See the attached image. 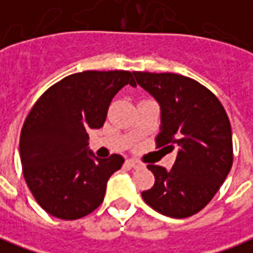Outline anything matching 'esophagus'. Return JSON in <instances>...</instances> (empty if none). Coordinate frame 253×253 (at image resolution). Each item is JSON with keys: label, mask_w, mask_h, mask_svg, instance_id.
I'll return each mask as SVG.
<instances>
[{"label": "esophagus", "mask_w": 253, "mask_h": 253, "mask_svg": "<svg viewBox=\"0 0 253 253\" xmlns=\"http://www.w3.org/2000/svg\"><path fill=\"white\" fill-rule=\"evenodd\" d=\"M126 165L127 167H131V168H138V167H141V164L138 163V161H135V160H127L126 161Z\"/></svg>", "instance_id": "34e87169"}]
</instances>
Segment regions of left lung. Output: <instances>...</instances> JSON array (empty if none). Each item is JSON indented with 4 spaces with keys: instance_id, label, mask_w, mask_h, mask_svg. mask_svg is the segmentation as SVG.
Instances as JSON below:
<instances>
[{
    "instance_id": "left-lung-1",
    "label": "left lung",
    "mask_w": 253,
    "mask_h": 253,
    "mask_svg": "<svg viewBox=\"0 0 253 253\" xmlns=\"http://www.w3.org/2000/svg\"><path fill=\"white\" fill-rule=\"evenodd\" d=\"M132 74L161 108L157 148H177L169 170L148 165L156 181L142 192L143 201L167 217H191L214 198L233 164L226 111L215 94L190 77L175 73Z\"/></svg>"
}]
</instances>
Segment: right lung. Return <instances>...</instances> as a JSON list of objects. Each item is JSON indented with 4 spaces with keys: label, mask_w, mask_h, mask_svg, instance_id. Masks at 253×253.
I'll use <instances>...</instances> for the list:
<instances>
[{
    "label": "right lung",
    "mask_w": 253,
    "mask_h": 253,
    "mask_svg": "<svg viewBox=\"0 0 253 253\" xmlns=\"http://www.w3.org/2000/svg\"><path fill=\"white\" fill-rule=\"evenodd\" d=\"M126 70H86L67 76L42 94L20 134L27 186L41 207L59 219H78L104 199L107 181L125 159H97L88 148V130L104 125L111 101L125 85Z\"/></svg>",
    "instance_id": "1"
}]
</instances>
